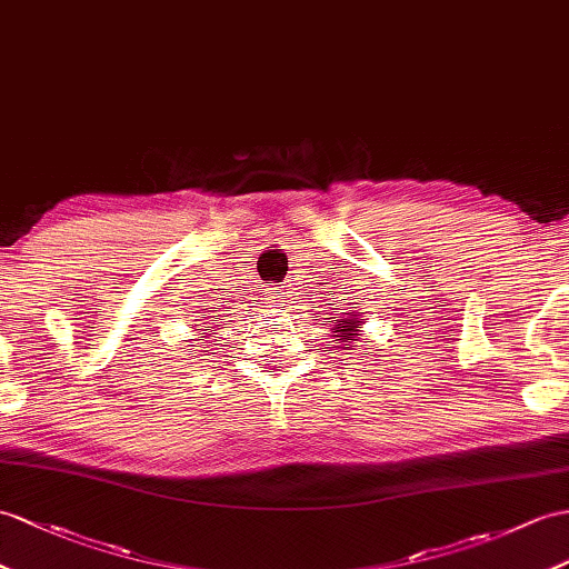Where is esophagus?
Masks as SVG:
<instances>
[{
    "mask_svg": "<svg viewBox=\"0 0 569 569\" xmlns=\"http://www.w3.org/2000/svg\"><path fill=\"white\" fill-rule=\"evenodd\" d=\"M268 299H270V303H274V307H287L289 292H287L284 287H270L268 289Z\"/></svg>",
    "mask_w": 569,
    "mask_h": 569,
    "instance_id": "esophagus-1",
    "label": "esophagus"
}]
</instances>
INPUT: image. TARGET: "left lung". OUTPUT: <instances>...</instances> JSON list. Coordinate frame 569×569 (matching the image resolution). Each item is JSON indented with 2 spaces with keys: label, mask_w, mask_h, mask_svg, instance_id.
<instances>
[{
  "label": "left lung",
  "mask_w": 569,
  "mask_h": 569,
  "mask_svg": "<svg viewBox=\"0 0 569 569\" xmlns=\"http://www.w3.org/2000/svg\"><path fill=\"white\" fill-rule=\"evenodd\" d=\"M355 309V307H352ZM330 323V321H328ZM365 323V318L359 316L357 311H348V313H342V316H338V323H336V328H332V332H338V340L340 342H352V338L357 336V330H359V326Z\"/></svg>",
  "instance_id": "8db88e82"
}]
</instances>
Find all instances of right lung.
Segmentation results:
<instances>
[{
  "instance_id": "add662e5",
  "label": "right lung",
  "mask_w": 569,
  "mask_h": 569,
  "mask_svg": "<svg viewBox=\"0 0 569 569\" xmlns=\"http://www.w3.org/2000/svg\"><path fill=\"white\" fill-rule=\"evenodd\" d=\"M210 318H214V316H207V311H204V316H200V321L204 323V330H207V332H210V330H212V323H210ZM196 321H198V318H196ZM198 330H202V328H198ZM200 336H204V332H200Z\"/></svg>"
}]
</instances>
